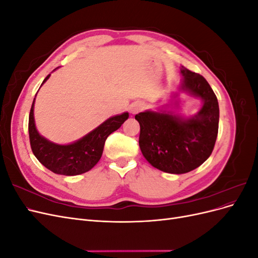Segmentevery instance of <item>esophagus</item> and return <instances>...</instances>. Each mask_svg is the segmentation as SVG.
<instances>
[{
  "mask_svg": "<svg viewBox=\"0 0 258 258\" xmlns=\"http://www.w3.org/2000/svg\"><path fill=\"white\" fill-rule=\"evenodd\" d=\"M143 108H144V104L143 103H137V104H135L134 106L131 107V112L134 113V114H136L138 112H141Z\"/></svg>",
  "mask_w": 258,
  "mask_h": 258,
  "instance_id": "1",
  "label": "esophagus"
}]
</instances>
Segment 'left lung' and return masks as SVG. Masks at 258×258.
Here are the masks:
<instances>
[{"label":"left lung","mask_w":258,"mask_h":258,"mask_svg":"<svg viewBox=\"0 0 258 258\" xmlns=\"http://www.w3.org/2000/svg\"><path fill=\"white\" fill-rule=\"evenodd\" d=\"M181 89L202 99L204 105L191 118L171 112H143L136 115L140 123L139 145L145 159L167 173H187L201 166L212 154L218 132L217 98L204 76L182 67Z\"/></svg>","instance_id":"8db88e82"}]
</instances>
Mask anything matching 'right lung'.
I'll list each match as a JSON object with an SVG mask.
<instances>
[{
  "label": "right lung",
  "instance_id": "add662e5",
  "mask_svg": "<svg viewBox=\"0 0 258 258\" xmlns=\"http://www.w3.org/2000/svg\"><path fill=\"white\" fill-rule=\"evenodd\" d=\"M49 76L50 74L46 76L42 84L47 81ZM34 100L29 115L31 150L44 167L53 173L62 175H79L95 167L102 156L107 137L118 129L129 117L128 113L111 117L79 141L68 145H59L38 135L33 116Z\"/></svg>",
  "mask_w": 258,
  "mask_h": 258
}]
</instances>
